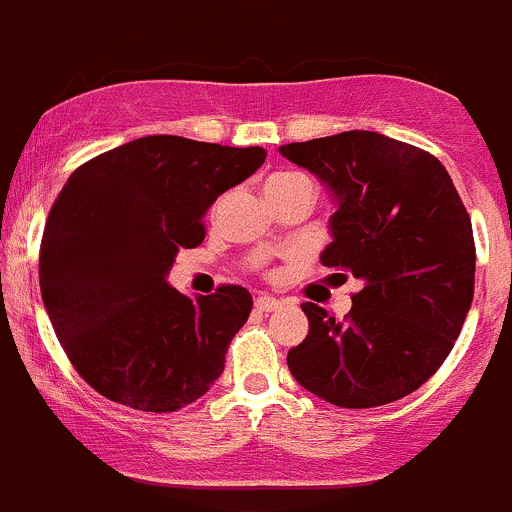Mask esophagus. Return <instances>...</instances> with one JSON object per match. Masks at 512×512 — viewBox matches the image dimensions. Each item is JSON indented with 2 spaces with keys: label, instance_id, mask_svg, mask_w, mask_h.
<instances>
[{
  "label": "esophagus",
  "instance_id": "1",
  "mask_svg": "<svg viewBox=\"0 0 512 512\" xmlns=\"http://www.w3.org/2000/svg\"><path fill=\"white\" fill-rule=\"evenodd\" d=\"M255 309L260 311V314H270V311L282 309V301L274 299V297H257L255 299Z\"/></svg>",
  "mask_w": 512,
  "mask_h": 512
}]
</instances>
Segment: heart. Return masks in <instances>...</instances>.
Returning <instances> with one entry per match:
<instances>
[{
    "label": "heart",
    "mask_w": 512,
    "mask_h": 512,
    "mask_svg": "<svg viewBox=\"0 0 512 512\" xmlns=\"http://www.w3.org/2000/svg\"><path fill=\"white\" fill-rule=\"evenodd\" d=\"M294 181H309V179H304V176H299V174H277V176H272V179H267L265 191L289 186V184H294Z\"/></svg>",
    "instance_id": "b5f03b06"
}]
</instances>
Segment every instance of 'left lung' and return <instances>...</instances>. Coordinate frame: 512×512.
I'll list each match as a JSON object with an SVG mask.
<instances>
[{
  "label": "left lung",
  "mask_w": 512,
  "mask_h": 512,
  "mask_svg": "<svg viewBox=\"0 0 512 512\" xmlns=\"http://www.w3.org/2000/svg\"><path fill=\"white\" fill-rule=\"evenodd\" d=\"M279 152L336 193L321 262L363 282L343 321L301 304L309 336L287 355L294 380L348 410L410 395L451 353L473 299L471 218L449 171L434 154L368 129Z\"/></svg>",
  "instance_id": "obj_1"
}]
</instances>
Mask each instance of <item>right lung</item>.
<instances>
[{
	"label": "right lung",
	"mask_w": 512,
	"mask_h": 512,
	"mask_svg": "<svg viewBox=\"0 0 512 512\" xmlns=\"http://www.w3.org/2000/svg\"><path fill=\"white\" fill-rule=\"evenodd\" d=\"M265 157L152 134L85 161L61 188L41 238V297L68 360L102 397L176 412L220 378L250 292L220 284L191 299L166 274L176 252L206 238L215 198Z\"/></svg>",
	"instance_id": "add662e5"
}]
</instances>
